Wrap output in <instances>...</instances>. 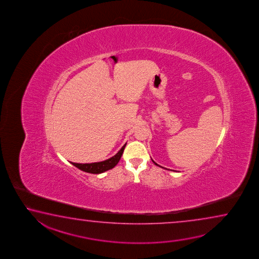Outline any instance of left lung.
<instances>
[{"label": "left lung", "mask_w": 259, "mask_h": 259, "mask_svg": "<svg viewBox=\"0 0 259 259\" xmlns=\"http://www.w3.org/2000/svg\"><path fill=\"white\" fill-rule=\"evenodd\" d=\"M152 161H153V160H152ZM153 163H154V164H155V165H157V166H158V167H160V166H159V165H158V164H157V163L155 162V161H153Z\"/></svg>", "instance_id": "left-lung-1"}]
</instances>
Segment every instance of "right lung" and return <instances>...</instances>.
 Here are the masks:
<instances>
[{"label": "right lung", "mask_w": 259, "mask_h": 259, "mask_svg": "<svg viewBox=\"0 0 259 259\" xmlns=\"http://www.w3.org/2000/svg\"><path fill=\"white\" fill-rule=\"evenodd\" d=\"M125 143L121 149H119L118 153L114 155L113 157L106 159L104 161H101V162H94V163H86V164H79V163L70 162L73 166L78 167L80 170L88 172V173H92V174H101L105 171L111 169L118 164L119 159L122 156L123 151L126 147Z\"/></svg>", "instance_id": "obj_1"}]
</instances>
